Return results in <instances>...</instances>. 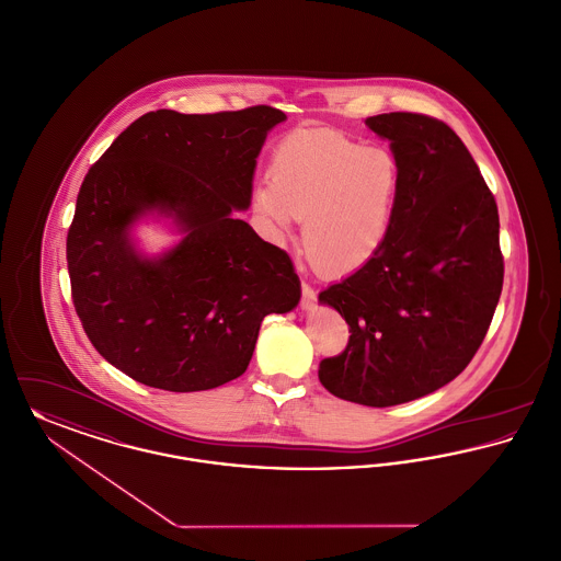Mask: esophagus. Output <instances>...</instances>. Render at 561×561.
Returning a JSON list of instances; mask_svg holds the SVG:
<instances>
[{
  "label": "esophagus",
  "mask_w": 561,
  "mask_h": 561,
  "mask_svg": "<svg viewBox=\"0 0 561 561\" xmlns=\"http://www.w3.org/2000/svg\"><path fill=\"white\" fill-rule=\"evenodd\" d=\"M316 305V290L309 284H302V297H300V307L302 309H313Z\"/></svg>",
  "instance_id": "obj_1"
}]
</instances>
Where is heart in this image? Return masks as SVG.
Returning a JSON list of instances; mask_svg holds the SVG:
<instances>
[{
    "label": "heart",
    "mask_w": 561,
    "mask_h": 561,
    "mask_svg": "<svg viewBox=\"0 0 561 561\" xmlns=\"http://www.w3.org/2000/svg\"><path fill=\"white\" fill-rule=\"evenodd\" d=\"M402 188V165L388 146H363L334 129H302L273 152L271 180L254 207L277 239L305 218V248L324 273L347 275L388 241Z\"/></svg>",
    "instance_id": "heart-1"
}]
</instances>
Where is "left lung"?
<instances>
[{
  "label": "left lung",
  "mask_w": 561,
  "mask_h": 561,
  "mask_svg": "<svg viewBox=\"0 0 561 561\" xmlns=\"http://www.w3.org/2000/svg\"><path fill=\"white\" fill-rule=\"evenodd\" d=\"M366 125L390 141L402 188L379 254L320 293L352 334L318 377L336 398L394 407L432 394L472 360L500 300L504 259L494 195L451 127L413 112Z\"/></svg>",
  "instance_id": "obj_1"
}]
</instances>
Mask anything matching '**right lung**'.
I'll use <instances>...</instances> for the list:
<instances>
[{
  "instance_id": "right-lung-1",
  "label": "right lung",
  "mask_w": 561,
  "mask_h": 561,
  "mask_svg": "<svg viewBox=\"0 0 561 561\" xmlns=\"http://www.w3.org/2000/svg\"><path fill=\"white\" fill-rule=\"evenodd\" d=\"M282 110L180 114L157 110L121 133L89 169L67 232V271L82 329L135 381L211 390L245 373L264 316L293 311L290 256L234 218L248 209L264 137ZM148 210L183 241L141 257L130 227Z\"/></svg>"
}]
</instances>
